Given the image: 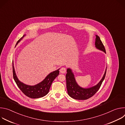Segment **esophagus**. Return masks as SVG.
<instances>
[{"label":"esophagus","instance_id":"obj_1","mask_svg":"<svg viewBox=\"0 0 125 125\" xmlns=\"http://www.w3.org/2000/svg\"><path fill=\"white\" fill-rule=\"evenodd\" d=\"M66 71H67L66 68H65V67H62V68L60 69V72H61L62 74H64V73H65L66 72Z\"/></svg>","mask_w":125,"mask_h":125}]
</instances>
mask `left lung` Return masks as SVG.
Listing matches in <instances>:
<instances>
[{
  "label": "left lung",
  "instance_id": "obj_1",
  "mask_svg": "<svg viewBox=\"0 0 125 125\" xmlns=\"http://www.w3.org/2000/svg\"><path fill=\"white\" fill-rule=\"evenodd\" d=\"M96 38L95 44L96 47L106 53L105 47L102 42L101 41L100 38L98 35H96ZM67 72V73L66 75V86L69 95L75 99L86 100L93 96L98 91L105 78L106 70L102 79L101 80L100 82L97 85L89 88H83L78 85L71 69H68Z\"/></svg>",
  "mask_w": 125,
  "mask_h": 125
}]
</instances>
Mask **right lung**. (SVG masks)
<instances>
[{
  "label": "right lung",
  "instance_id": "add662e5",
  "mask_svg": "<svg viewBox=\"0 0 125 125\" xmlns=\"http://www.w3.org/2000/svg\"><path fill=\"white\" fill-rule=\"evenodd\" d=\"M24 36L25 35L23 36V37L17 42L16 44H18ZM59 74V71L57 70L50 73L43 81L37 85L33 86L28 85L24 84L18 79L13 66V76L15 83L22 92L27 96L31 98H38L46 95L49 92L53 81L58 76Z\"/></svg>",
  "mask_w": 125,
  "mask_h": 125
}]
</instances>
